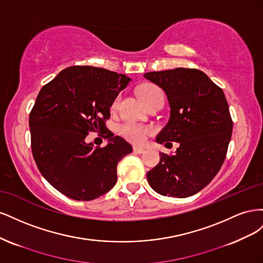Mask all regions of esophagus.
<instances>
[{"instance_id": "34e87169", "label": "esophagus", "mask_w": 263, "mask_h": 263, "mask_svg": "<svg viewBox=\"0 0 263 263\" xmlns=\"http://www.w3.org/2000/svg\"><path fill=\"white\" fill-rule=\"evenodd\" d=\"M133 150H134V153H135V154H144L145 151H146V149H144V148H140V147H134V148H133Z\"/></svg>"}]
</instances>
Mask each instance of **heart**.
Here are the masks:
<instances>
[{"label": "heart", "mask_w": 263, "mask_h": 263, "mask_svg": "<svg viewBox=\"0 0 263 263\" xmlns=\"http://www.w3.org/2000/svg\"><path fill=\"white\" fill-rule=\"evenodd\" d=\"M160 90L158 89L156 85L153 84H146L142 85L139 89V95L145 103L154 97L156 94H160ZM119 98L117 97L112 104V108L115 109L118 104ZM119 133L123 135L127 140L133 142V144H142L145 142L147 137L150 136L151 134L154 133V128L150 126H144L139 124H134V123H125L119 127Z\"/></svg>", "instance_id": "b5f03b06"}]
</instances>
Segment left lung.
<instances>
[{
	"mask_svg": "<svg viewBox=\"0 0 263 263\" xmlns=\"http://www.w3.org/2000/svg\"><path fill=\"white\" fill-rule=\"evenodd\" d=\"M144 77L164 91L169 122L158 144L179 142L173 156L147 172L149 185L163 196L187 197L200 192L218 173L232 138L233 121L225 94L203 71L177 68Z\"/></svg>",
	"mask_w": 263,
	"mask_h": 263,
	"instance_id": "8db88e82",
	"label": "left lung"
}]
</instances>
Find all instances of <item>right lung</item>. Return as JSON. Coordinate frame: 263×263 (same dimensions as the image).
I'll return each mask as SVG.
<instances>
[{"mask_svg": "<svg viewBox=\"0 0 263 263\" xmlns=\"http://www.w3.org/2000/svg\"><path fill=\"white\" fill-rule=\"evenodd\" d=\"M130 78L103 68L62 70L39 91L29 114L31 151L43 177L76 201H92L116 184L117 163L133 147L106 130L109 107ZM103 132L105 147L85 138Z\"/></svg>", "mask_w": 263, "mask_h": 263, "instance_id": "add662e5", "label": "right lung"}]
</instances>
